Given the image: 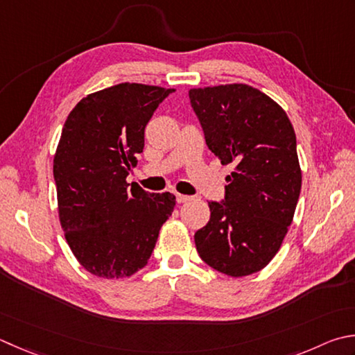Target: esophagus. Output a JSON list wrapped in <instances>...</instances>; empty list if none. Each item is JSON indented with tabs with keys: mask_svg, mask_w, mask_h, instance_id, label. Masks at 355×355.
Returning <instances> with one entry per match:
<instances>
[{
	"mask_svg": "<svg viewBox=\"0 0 355 355\" xmlns=\"http://www.w3.org/2000/svg\"><path fill=\"white\" fill-rule=\"evenodd\" d=\"M175 198H177L178 203H187V201H191V200H192V197H189V196H183V193H175Z\"/></svg>",
	"mask_w": 355,
	"mask_h": 355,
	"instance_id": "34e87169",
	"label": "esophagus"
}]
</instances>
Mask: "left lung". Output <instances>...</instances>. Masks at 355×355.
I'll use <instances>...</instances> for the list:
<instances>
[{
    "label": "left lung",
    "mask_w": 355,
    "mask_h": 355,
    "mask_svg": "<svg viewBox=\"0 0 355 355\" xmlns=\"http://www.w3.org/2000/svg\"><path fill=\"white\" fill-rule=\"evenodd\" d=\"M207 148L226 177L225 200L196 232L198 255L221 274L245 277L274 259L293 223L302 189L297 140L286 112L248 85L189 90Z\"/></svg>",
    "instance_id": "left-lung-1"
}]
</instances>
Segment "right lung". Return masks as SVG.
<instances>
[{"label":"right lung","instance_id":"right-lung-1","mask_svg":"<svg viewBox=\"0 0 355 355\" xmlns=\"http://www.w3.org/2000/svg\"><path fill=\"white\" fill-rule=\"evenodd\" d=\"M175 89L121 83L85 96L69 114L53 158L60 223L90 274L124 279L148 265L175 197L126 183L144 128Z\"/></svg>","mask_w":355,"mask_h":355}]
</instances>
